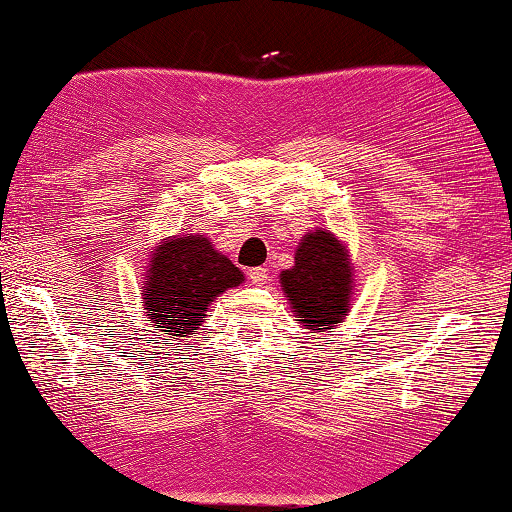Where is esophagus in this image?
Wrapping results in <instances>:
<instances>
[{
  "instance_id": "34e87169",
  "label": "esophagus",
  "mask_w": 512,
  "mask_h": 512,
  "mask_svg": "<svg viewBox=\"0 0 512 512\" xmlns=\"http://www.w3.org/2000/svg\"><path fill=\"white\" fill-rule=\"evenodd\" d=\"M249 279H251V284H256V286L265 284V282H268V268L249 270Z\"/></svg>"
}]
</instances>
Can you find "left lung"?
Masks as SVG:
<instances>
[{
    "mask_svg": "<svg viewBox=\"0 0 512 512\" xmlns=\"http://www.w3.org/2000/svg\"><path fill=\"white\" fill-rule=\"evenodd\" d=\"M279 284L291 312L303 328L324 333L340 326L354 296V263L349 249L331 230H310L298 242L289 270Z\"/></svg>",
    "mask_w": 512,
    "mask_h": 512,
    "instance_id": "obj_1",
    "label": "left lung"
}]
</instances>
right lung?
I'll list each match as a JSON object with an SVG mask.
<instances>
[{
	"label": "right lung",
	"mask_w": 512,
	"mask_h": 512,
	"mask_svg": "<svg viewBox=\"0 0 512 512\" xmlns=\"http://www.w3.org/2000/svg\"><path fill=\"white\" fill-rule=\"evenodd\" d=\"M142 286L144 317L153 331L181 342L205 324L209 305L244 284V272L214 249L207 235H174L149 254Z\"/></svg>",
	"instance_id": "obj_1"
}]
</instances>
